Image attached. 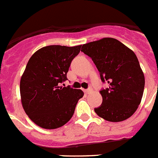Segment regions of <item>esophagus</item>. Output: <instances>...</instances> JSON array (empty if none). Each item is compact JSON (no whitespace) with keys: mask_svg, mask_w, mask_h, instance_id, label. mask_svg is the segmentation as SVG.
Returning <instances> with one entry per match:
<instances>
[{"mask_svg":"<svg viewBox=\"0 0 158 158\" xmlns=\"http://www.w3.org/2000/svg\"><path fill=\"white\" fill-rule=\"evenodd\" d=\"M92 91H93V89L91 88V87H89L88 89H86L85 90V93H86L87 94H90L91 92H92Z\"/></svg>","mask_w":158,"mask_h":158,"instance_id":"34e87169","label":"esophagus"}]
</instances>
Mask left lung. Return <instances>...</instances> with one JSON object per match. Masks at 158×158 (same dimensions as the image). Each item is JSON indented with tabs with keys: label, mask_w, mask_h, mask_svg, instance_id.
<instances>
[{
	"label": "left lung",
	"mask_w": 158,
	"mask_h": 158,
	"mask_svg": "<svg viewBox=\"0 0 158 158\" xmlns=\"http://www.w3.org/2000/svg\"><path fill=\"white\" fill-rule=\"evenodd\" d=\"M81 52L92 59L107 88L100 90L102 102L96 114L110 122L131 117L141 101L144 76L135 53L121 42L104 38L82 45Z\"/></svg>",
	"instance_id": "1"
}]
</instances>
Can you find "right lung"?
<instances>
[{
  "label": "right lung",
  "instance_id": "add662e5",
  "mask_svg": "<svg viewBox=\"0 0 158 158\" xmlns=\"http://www.w3.org/2000/svg\"><path fill=\"white\" fill-rule=\"evenodd\" d=\"M81 47L51 45L38 50L30 58L21 78L20 94L25 112L38 126L60 127L73 115L84 93L60 85L68 80L71 62L79 54Z\"/></svg>",
  "mask_w": 158,
  "mask_h": 158
}]
</instances>
